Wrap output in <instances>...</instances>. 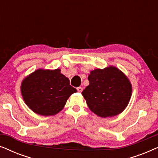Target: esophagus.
<instances>
[{
  "label": "esophagus",
  "mask_w": 158,
  "mask_h": 158,
  "mask_svg": "<svg viewBox=\"0 0 158 158\" xmlns=\"http://www.w3.org/2000/svg\"><path fill=\"white\" fill-rule=\"evenodd\" d=\"M77 91H78L79 93H81L82 91H83V88H82V87L77 88Z\"/></svg>",
  "instance_id": "1"
}]
</instances>
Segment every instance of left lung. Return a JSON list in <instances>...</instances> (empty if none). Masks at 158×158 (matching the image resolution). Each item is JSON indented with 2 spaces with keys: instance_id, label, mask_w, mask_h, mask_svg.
I'll use <instances>...</instances> for the list:
<instances>
[{
  "instance_id": "left-lung-1",
  "label": "left lung",
  "mask_w": 158,
  "mask_h": 158,
  "mask_svg": "<svg viewBox=\"0 0 158 158\" xmlns=\"http://www.w3.org/2000/svg\"><path fill=\"white\" fill-rule=\"evenodd\" d=\"M88 79L89 85L82 94L94 113L106 118L124 111L131 95V85L124 73L115 67L96 69Z\"/></svg>"
}]
</instances>
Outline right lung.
<instances>
[{
  "instance_id": "1",
  "label": "right lung",
  "mask_w": 158,
  "mask_h": 158,
  "mask_svg": "<svg viewBox=\"0 0 158 158\" xmlns=\"http://www.w3.org/2000/svg\"><path fill=\"white\" fill-rule=\"evenodd\" d=\"M21 89L28 106L42 116L57 114L70 95L77 92L60 69L34 71L23 80Z\"/></svg>"
}]
</instances>
